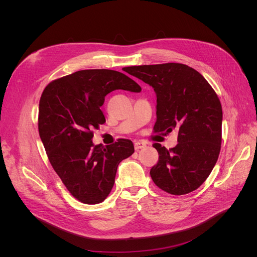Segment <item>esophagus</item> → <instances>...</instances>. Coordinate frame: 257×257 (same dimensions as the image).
<instances>
[{
  "instance_id": "esophagus-1",
  "label": "esophagus",
  "mask_w": 257,
  "mask_h": 257,
  "mask_svg": "<svg viewBox=\"0 0 257 257\" xmlns=\"http://www.w3.org/2000/svg\"><path fill=\"white\" fill-rule=\"evenodd\" d=\"M145 147H146V144H144L142 142H136V143H134V148H136V150L144 149Z\"/></svg>"
}]
</instances>
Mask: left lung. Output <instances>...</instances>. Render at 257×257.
<instances>
[{
	"mask_svg": "<svg viewBox=\"0 0 257 257\" xmlns=\"http://www.w3.org/2000/svg\"><path fill=\"white\" fill-rule=\"evenodd\" d=\"M126 72L156 93L154 131L178 132V144L172 149L153 145L159 158L150 171L152 180L172 195L197 190L221 150L223 112L217 93L199 72L182 63L129 66Z\"/></svg>",
	"mask_w": 257,
	"mask_h": 257,
	"instance_id": "obj_1",
	"label": "left lung"
}]
</instances>
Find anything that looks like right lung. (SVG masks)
Listing matches in <instances>:
<instances>
[{"label":"right lung","instance_id":"add662e5","mask_svg":"<svg viewBox=\"0 0 257 257\" xmlns=\"http://www.w3.org/2000/svg\"><path fill=\"white\" fill-rule=\"evenodd\" d=\"M141 86L123 73L83 70L51 82L39 101L38 131L50 163L69 192L85 204L101 203L111 192L117 166L134 152L131 141L92 143V129L105 121L108 93Z\"/></svg>","mask_w":257,"mask_h":257}]
</instances>
